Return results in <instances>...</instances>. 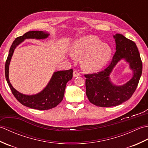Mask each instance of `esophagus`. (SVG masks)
I'll return each instance as SVG.
<instances>
[{
  "label": "esophagus",
  "instance_id": "obj_1",
  "mask_svg": "<svg viewBox=\"0 0 148 148\" xmlns=\"http://www.w3.org/2000/svg\"><path fill=\"white\" fill-rule=\"evenodd\" d=\"M73 76L74 77H77L80 76V72L77 71H74L73 72Z\"/></svg>",
  "mask_w": 148,
  "mask_h": 148
}]
</instances>
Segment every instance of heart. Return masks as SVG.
Masks as SVG:
<instances>
[{
  "label": "heart",
  "mask_w": 148,
  "mask_h": 148,
  "mask_svg": "<svg viewBox=\"0 0 148 148\" xmlns=\"http://www.w3.org/2000/svg\"><path fill=\"white\" fill-rule=\"evenodd\" d=\"M71 53L76 58L83 56L81 62L83 68L87 71H94L102 68L109 60L112 49L97 37L86 36L73 43Z\"/></svg>",
  "instance_id": "1"
}]
</instances>
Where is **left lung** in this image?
<instances>
[{
  "instance_id": "obj_1",
  "label": "left lung",
  "mask_w": 148,
  "mask_h": 148,
  "mask_svg": "<svg viewBox=\"0 0 148 148\" xmlns=\"http://www.w3.org/2000/svg\"><path fill=\"white\" fill-rule=\"evenodd\" d=\"M114 38L116 51L108 67L95 73L84 74L88 99L93 104L102 108L118 106L130 99L137 88L143 71V63L136 43L119 34H116ZM122 58L130 63L134 75L126 84L118 87L110 82L109 75Z\"/></svg>"
}]
</instances>
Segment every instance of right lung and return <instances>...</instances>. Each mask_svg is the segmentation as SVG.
Segmentation results:
<instances>
[{"mask_svg": "<svg viewBox=\"0 0 148 148\" xmlns=\"http://www.w3.org/2000/svg\"><path fill=\"white\" fill-rule=\"evenodd\" d=\"M49 35L42 31H29L22 36L18 37L12 42L5 64V76L12 93L19 102L28 108L37 110H48L58 106L64 98L66 84L72 79L73 70L55 72L48 85L41 92L34 95H23L16 90L9 79V65L14 49L25 39H45Z\"/></svg>", "mask_w": 148, "mask_h": 148, "instance_id": "add662e5", "label": "right lung"}]
</instances>
